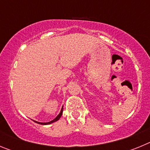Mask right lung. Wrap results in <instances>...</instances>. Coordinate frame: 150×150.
Masks as SVG:
<instances>
[{
  "label": "right lung",
  "mask_w": 150,
  "mask_h": 150,
  "mask_svg": "<svg viewBox=\"0 0 150 150\" xmlns=\"http://www.w3.org/2000/svg\"><path fill=\"white\" fill-rule=\"evenodd\" d=\"M62 112H63V107H62V110H61V112H59V114L58 115V116H57L53 120H52V121L49 122H37V121H34V122H35L36 123H38V124H40V125H50V124H51V123H53V122H55L58 121V120H59V119L61 118V116H62Z\"/></svg>",
  "instance_id": "right-lung-1"
}]
</instances>
